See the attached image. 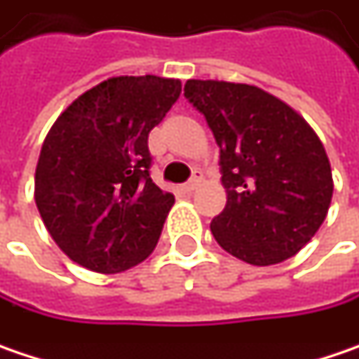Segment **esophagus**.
<instances>
[{"label":"esophagus","mask_w":359,"mask_h":359,"mask_svg":"<svg viewBox=\"0 0 359 359\" xmlns=\"http://www.w3.org/2000/svg\"><path fill=\"white\" fill-rule=\"evenodd\" d=\"M200 184H202V173H200V171H196L192 180H190V182H188V184H186L184 188H186V192H194V190H196V188H198Z\"/></svg>","instance_id":"esophagus-1"}]
</instances>
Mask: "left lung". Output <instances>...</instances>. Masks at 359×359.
<instances>
[{
    "label": "left lung",
    "instance_id": "obj_1",
    "mask_svg": "<svg viewBox=\"0 0 359 359\" xmlns=\"http://www.w3.org/2000/svg\"><path fill=\"white\" fill-rule=\"evenodd\" d=\"M184 95L220 147L224 210L217 243L251 266L296 255L319 231L333 198L325 147L286 102L247 83L188 79Z\"/></svg>",
    "mask_w": 359,
    "mask_h": 359
}]
</instances>
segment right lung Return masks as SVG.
Wrapping results in <instances>:
<instances>
[{
	"mask_svg": "<svg viewBox=\"0 0 359 359\" xmlns=\"http://www.w3.org/2000/svg\"><path fill=\"white\" fill-rule=\"evenodd\" d=\"M180 93V79L110 77L50 126L34 200L46 231L75 264L118 273L153 253L175 198L149 175L147 139Z\"/></svg>",
	"mask_w": 359,
	"mask_h": 359,
	"instance_id": "obj_1",
	"label": "right lung"
}]
</instances>
